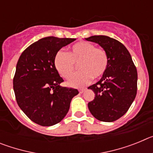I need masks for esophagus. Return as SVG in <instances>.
<instances>
[{
  "instance_id": "34e87169",
  "label": "esophagus",
  "mask_w": 153,
  "mask_h": 153,
  "mask_svg": "<svg viewBox=\"0 0 153 153\" xmlns=\"http://www.w3.org/2000/svg\"><path fill=\"white\" fill-rule=\"evenodd\" d=\"M85 90H86L85 89H80V90H79V93H83Z\"/></svg>"
}]
</instances>
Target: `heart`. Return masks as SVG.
<instances>
[{
  "label": "heart",
  "instance_id": "1",
  "mask_svg": "<svg viewBox=\"0 0 153 153\" xmlns=\"http://www.w3.org/2000/svg\"><path fill=\"white\" fill-rule=\"evenodd\" d=\"M57 72L64 79H69L79 64V73L72 76L67 84L73 87H82L100 79L105 74L109 66V56L105 50L96 47L90 42L81 41L70 47L68 53L58 51L53 60Z\"/></svg>",
  "mask_w": 153,
  "mask_h": 153
}]
</instances>
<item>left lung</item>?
<instances>
[{"label":"left lung","mask_w":153,"mask_h":153,"mask_svg":"<svg viewBox=\"0 0 153 153\" xmlns=\"http://www.w3.org/2000/svg\"><path fill=\"white\" fill-rule=\"evenodd\" d=\"M97 43L109 56V66L100 80L89 86L95 98L88 103L93 117L102 122H113L130 107L137 93V70L125 46L103 35L86 38Z\"/></svg>","instance_id":"8db88e82"}]
</instances>
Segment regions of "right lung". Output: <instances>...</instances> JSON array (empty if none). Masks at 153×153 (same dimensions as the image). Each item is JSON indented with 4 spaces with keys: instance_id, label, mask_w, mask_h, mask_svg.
<instances>
[{
    "instance_id": "add662e5",
    "label": "right lung",
    "mask_w": 153,
    "mask_h": 153,
    "mask_svg": "<svg viewBox=\"0 0 153 153\" xmlns=\"http://www.w3.org/2000/svg\"><path fill=\"white\" fill-rule=\"evenodd\" d=\"M75 40L47 36L24 50L19 57L13 79L19 107L33 123L51 126L68 113L76 89L63 87V82L53 63L56 53Z\"/></svg>"
}]
</instances>
